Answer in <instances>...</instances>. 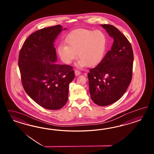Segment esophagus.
<instances>
[{
	"mask_svg": "<svg viewBox=\"0 0 154 154\" xmlns=\"http://www.w3.org/2000/svg\"><path fill=\"white\" fill-rule=\"evenodd\" d=\"M75 75L76 76H77V75H79L80 74H81V72H79V70H75Z\"/></svg>",
	"mask_w": 154,
	"mask_h": 154,
	"instance_id": "34e87169",
	"label": "esophagus"
}]
</instances>
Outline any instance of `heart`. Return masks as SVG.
<instances>
[{
  "label": "heart",
  "instance_id": "b5f03b06",
  "mask_svg": "<svg viewBox=\"0 0 154 154\" xmlns=\"http://www.w3.org/2000/svg\"><path fill=\"white\" fill-rule=\"evenodd\" d=\"M66 42L68 45L63 44L57 47V54L63 63L70 64L78 55L79 59L76 64L77 66H95L100 63L104 57L107 37L102 31L94 32L80 28L69 34Z\"/></svg>",
  "mask_w": 154,
  "mask_h": 154
}]
</instances>
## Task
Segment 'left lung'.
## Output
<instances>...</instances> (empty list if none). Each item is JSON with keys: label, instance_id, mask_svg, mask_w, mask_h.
<instances>
[{"label": "left lung", "instance_id": "obj_1", "mask_svg": "<svg viewBox=\"0 0 154 154\" xmlns=\"http://www.w3.org/2000/svg\"><path fill=\"white\" fill-rule=\"evenodd\" d=\"M113 38L111 50L102 60L90 69L88 76L89 91L94 102L106 106L122 97L132 79L134 55L131 43L112 25H101Z\"/></svg>", "mask_w": 154, "mask_h": 154}]
</instances>
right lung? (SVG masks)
I'll return each mask as SVG.
<instances>
[{
  "label": "right lung",
  "instance_id": "1",
  "mask_svg": "<svg viewBox=\"0 0 154 154\" xmlns=\"http://www.w3.org/2000/svg\"><path fill=\"white\" fill-rule=\"evenodd\" d=\"M62 30L57 25L32 33L19 54L18 64L25 92L38 105L51 110L65 106L69 85L75 78L71 66L56 64L54 42Z\"/></svg>",
  "mask_w": 154,
  "mask_h": 154
}]
</instances>
